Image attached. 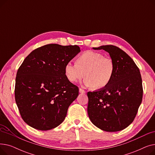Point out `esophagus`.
<instances>
[{
  "mask_svg": "<svg viewBox=\"0 0 155 155\" xmlns=\"http://www.w3.org/2000/svg\"><path fill=\"white\" fill-rule=\"evenodd\" d=\"M79 92H80V94H85V91L84 90H83L82 88H80V89H79Z\"/></svg>",
  "mask_w": 155,
  "mask_h": 155,
  "instance_id": "1",
  "label": "esophagus"
}]
</instances>
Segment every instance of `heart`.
Wrapping results in <instances>:
<instances>
[{"instance_id": "obj_1", "label": "heart", "mask_w": 155, "mask_h": 155, "mask_svg": "<svg viewBox=\"0 0 155 155\" xmlns=\"http://www.w3.org/2000/svg\"><path fill=\"white\" fill-rule=\"evenodd\" d=\"M115 71L114 62L110 57L99 52L86 51L78 56L76 63L68 61L64 66V74L71 82L84 77L86 87L101 89L111 81Z\"/></svg>"}]
</instances>
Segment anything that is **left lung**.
I'll use <instances>...</instances> for the list:
<instances>
[{
  "mask_svg": "<svg viewBox=\"0 0 155 155\" xmlns=\"http://www.w3.org/2000/svg\"><path fill=\"white\" fill-rule=\"evenodd\" d=\"M93 49L108 52L114 62L115 71L106 87L87 93L88 115L103 131H119L133 123L141 104L140 71L131 57L117 46L104 45Z\"/></svg>",
  "mask_w": 155,
  "mask_h": 155,
  "instance_id": "8db88e82",
  "label": "left lung"
}]
</instances>
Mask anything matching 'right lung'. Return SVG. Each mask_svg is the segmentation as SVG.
<instances>
[{
  "label": "right lung",
  "mask_w": 155,
  "mask_h": 155,
  "mask_svg": "<svg viewBox=\"0 0 155 155\" xmlns=\"http://www.w3.org/2000/svg\"><path fill=\"white\" fill-rule=\"evenodd\" d=\"M80 52L77 45L49 44L24 59L15 78V99L29 126L47 131L61 124L78 88L64 74V66Z\"/></svg>",
  "instance_id": "right-lung-1"
}]
</instances>
